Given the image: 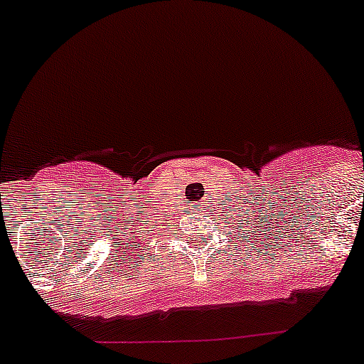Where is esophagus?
Masks as SVG:
<instances>
[{
	"instance_id": "obj_1",
	"label": "esophagus",
	"mask_w": 364,
	"mask_h": 364,
	"mask_svg": "<svg viewBox=\"0 0 364 364\" xmlns=\"http://www.w3.org/2000/svg\"><path fill=\"white\" fill-rule=\"evenodd\" d=\"M196 205H200V203H196ZM195 209H198V207H195Z\"/></svg>"
}]
</instances>
